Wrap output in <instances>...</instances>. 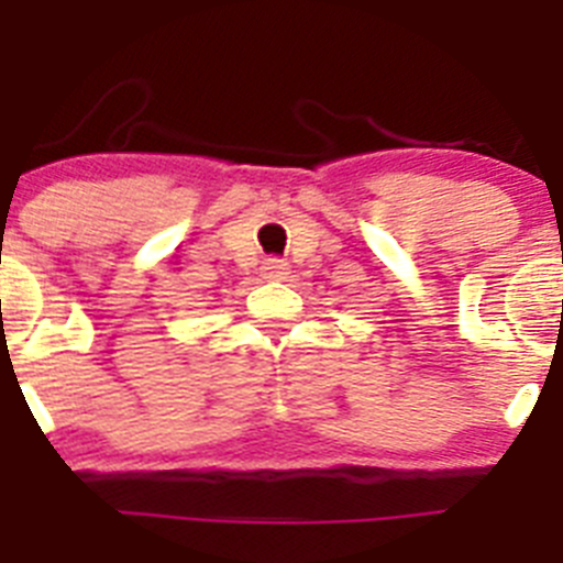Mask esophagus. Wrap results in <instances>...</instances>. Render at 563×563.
I'll return each instance as SVG.
<instances>
[{
  "label": "esophagus",
  "mask_w": 563,
  "mask_h": 563,
  "mask_svg": "<svg viewBox=\"0 0 563 563\" xmlns=\"http://www.w3.org/2000/svg\"><path fill=\"white\" fill-rule=\"evenodd\" d=\"M261 272H263V277H269V280H280V277L288 272V263L280 261V257H266L261 266Z\"/></svg>",
  "instance_id": "esophagus-1"
}]
</instances>
